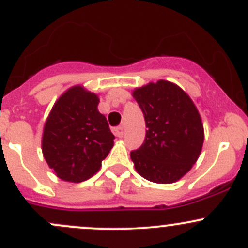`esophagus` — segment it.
Wrapping results in <instances>:
<instances>
[{"label": "esophagus", "mask_w": 248, "mask_h": 248, "mask_svg": "<svg viewBox=\"0 0 248 248\" xmlns=\"http://www.w3.org/2000/svg\"><path fill=\"white\" fill-rule=\"evenodd\" d=\"M112 132H114V134L116 137H119V138H122V137H124V126L115 127V128L112 129Z\"/></svg>", "instance_id": "34e87169"}]
</instances>
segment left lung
I'll list each match as a JSON object with an SVG mask.
<instances>
[{"label":"left lung","instance_id":"obj_1","mask_svg":"<svg viewBox=\"0 0 248 248\" xmlns=\"http://www.w3.org/2000/svg\"><path fill=\"white\" fill-rule=\"evenodd\" d=\"M145 117L144 144L131 152L140 176L156 184H172L191 170L201 156L204 126L191 97L167 80L133 91Z\"/></svg>","mask_w":248,"mask_h":248}]
</instances>
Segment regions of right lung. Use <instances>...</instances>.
<instances>
[{
	"instance_id": "obj_1",
	"label": "right lung",
	"mask_w": 248,
	"mask_h": 248,
	"mask_svg": "<svg viewBox=\"0 0 248 248\" xmlns=\"http://www.w3.org/2000/svg\"><path fill=\"white\" fill-rule=\"evenodd\" d=\"M99 98L81 85L67 90L55 102L42 137V151L57 177L81 182L99 170L114 146Z\"/></svg>"
}]
</instances>
